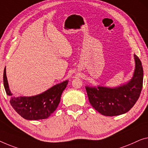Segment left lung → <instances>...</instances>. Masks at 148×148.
I'll use <instances>...</instances> for the list:
<instances>
[{
	"label": "left lung",
	"mask_w": 148,
	"mask_h": 148,
	"mask_svg": "<svg viewBox=\"0 0 148 148\" xmlns=\"http://www.w3.org/2000/svg\"><path fill=\"white\" fill-rule=\"evenodd\" d=\"M134 58V76L126 84L115 88L86 87L90 103L102 115L115 116L126 113L138 101L143 86L144 71L140 58L136 54Z\"/></svg>",
	"instance_id": "8db88e82"
}]
</instances>
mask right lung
<instances>
[{
    "label": "right lung",
    "instance_id": "add662e5",
    "mask_svg": "<svg viewBox=\"0 0 148 148\" xmlns=\"http://www.w3.org/2000/svg\"><path fill=\"white\" fill-rule=\"evenodd\" d=\"M3 82L6 94L11 97V106L19 115L29 120L46 119L51 115L58 107L62 93L68 83V81L66 80L37 96L16 98L12 96L8 88L6 68L4 70Z\"/></svg>",
    "mask_w": 148,
    "mask_h": 148
}]
</instances>
